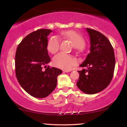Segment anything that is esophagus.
I'll return each mask as SVG.
<instances>
[{
    "mask_svg": "<svg viewBox=\"0 0 127 127\" xmlns=\"http://www.w3.org/2000/svg\"><path fill=\"white\" fill-rule=\"evenodd\" d=\"M63 72H70V70H63Z\"/></svg>",
    "mask_w": 127,
    "mask_h": 127,
    "instance_id": "34e87169",
    "label": "esophagus"
}]
</instances>
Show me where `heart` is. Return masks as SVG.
<instances>
[{
  "instance_id": "obj_1",
  "label": "heart",
  "mask_w": 127,
  "mask_h": 127,
  "mask_svg": "<svg viewBox=\"0 0 127 127\" xmlns=\"http://www.w3.org/2000/svg\"><path fill=\"white\" fill-rule=\"evenodd\" d=\"M61 37L70 40L75 48L82 49L85 45V39L79 33L73 30H67L62 32L60 34ZM60 40L57 36H52L49 39L47 43V49L51 54L56 53L60 47ZM78 63V60L70 55L63 52L55 55L53 58V64L57 67L62 69L69 70Z\"/></svg>"
}]
</instances>
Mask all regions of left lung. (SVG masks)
<instances>
[{
    "mask_svg": "<svg viewBox=\"0 0 127 127\" xmlns=\"http://www.w3.org/2000/svg\"><path fill=\"white\" fill-rule=\"evenodd\" d=\"M90 37V52L80 67L87 68L78 71L77 87L82 92L94 94L103 91L113 76L115 58L113 48L108 39L97 30L87 28Z\"/></svg>",
    "mask_w": 127,
    "mask_h": 127,
    "instance_id": "left-lung-1",
    "label": "left lung"
}]
</instances>
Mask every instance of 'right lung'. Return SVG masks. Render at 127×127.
Segmentation results:
<instances>
[{
    "label": "right lung",
    "mask_w": 127,
    "mask_h": 127,
    "mask_svg": "<svg viewBox=\"0 0 127 127\" xmlns=\"http://www.w3.org/2000/svg\"><path fill=\"white\" fill-rule=\"evenodd\" d=\"M50 29H39L26 36L15 54V74L21 87L36 98H45L55 90L62 70L43 66L50 62L47 50Z\"/></svg>",
    "instance_id": "1"
}]
</instances>
